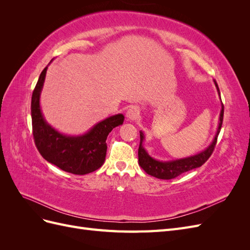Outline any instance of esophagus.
Masks as SVG:
<instances>
[{
	"instance_id": "esophagus-1",
	"label": "esophagus",
	"mask_w": 250,
	"mask_h": 250,
	"mask_svg": "<svg viewBox=\"0 0 250 250\" xmlns=\"http://www.w3.org/2000/svg\"><path fill=\"white\" fill-rule=\"evenodd\" d=\"M139 113H140L139 108H138V107H135V106H132V107H130L129 109L127 110V112H126V117H127V119H128V120H131V121H133V120H135V119L138 118Z\"/></svg>"
}]
</instances>
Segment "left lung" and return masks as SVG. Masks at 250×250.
<instances>
[{
  "label": "left lung",
  "instance_id": "obj_1",
  "mask_svg": "<svg viewBox=\"0 0 250 250\" xmlns=\"http://www.w3.org/2000/svg\"><path fill=\"white\" fill-rule=\"evenodd\" d=\"M215 85L217 87L218 94L220 95V90H219L218 84L216 80H214ZM223 113H224V105L222 104V108L220 112V118H219V126L217 129V133L215 135V138L211 142L210 145L206 149L201 151L200 153L193 155V156H188L186 158H180V160H175V161H169V162H161V161H156L154 158L151 157L147 151L144 149L143 147V142H144V133L141 131L140 132V147H139V164L141 167L144 169L147 174L151 176H154L156 178L160 179H172L179 176L180 174H183L187 171H190L196 168H199L201 166L206 163L209 156L213 153V151L215 149V146L217 144V139H218V134L220 132V129L222 127V122H223Z\"/></svg>",
  "mask_w": 250,
  "mask_h": 250
}]
</instances>
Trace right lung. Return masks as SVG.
Returning a JSON list of instances; mask_svg holds the SVG:
<instances>
[{"mask_svg": "<svg viewBox=\"0 0 250 250\" xmlns=\"http://www.w3.org/2000/svg\"><path fill=\"white\" fill-rule=\"evenodd\" d=\"M48 66L41 73L32 94L31 117L34 143L41 155L47 162L65 172L76 175L94 172L104 164L106 156V139L113 128L122 125V113L105 119L79 137H70L58 132L44 120L40 105L41 92Z\"/></svg>", "mask_w": 250, "mask_h": 250, "instance_id": "obj_1", "label": "right lung"}]
</instances>
